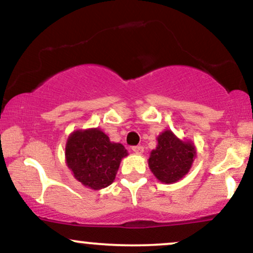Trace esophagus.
Listing matches in <instances>:
<instances>
[{
	"instance_id": "obj_1",
	"label": "esophagus",
	"mask_w": 253,
	"mask_h": 253,
	"mask_svg": "<svg viewBox=\"0 0 253 253\" xmlns=\"http://www.w3.org/2000/svg\"><path fill=\"white\" fill-rule=\"evenodd\" d=\"M132 151H133V152L138 153V155H140V153H143L144 147L141 146V145H136V146H133L132 147Z\"/></svg>"
}]
</instances>
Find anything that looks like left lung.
<instances>
[{
    "mask_svg": "<svg viewBox=\"0 0 253 253\" xmlns=\"http://www.w3.org/2000/svg\"><path fill=\"white\" fill-rule=\"evenodd\" d=\"M195 156L191 143L181 141L171 130L158 136V146L151 152L149 167L157 178L163 183H173L188 173Z\"/></svg>",
    "mask_w": 253,
    "mask_h": 253,
    "instance_id": "left-lung-1",
    "label": "left lung"
}]
</instances>
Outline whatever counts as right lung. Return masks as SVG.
Segmentation results:
<instances>
[{
  "label": "right lung",
  "mask_w": 253,
  "mask_h": 253,
  "mask_svg": "<svg viewBox=\"0 0 253 253\" xmlns=\"http://www.w3.org/2000/svg\"><path fill=\"white\" fill-rule=\"evenodd\" d=\"M66 163L74 176L91 189L112 184L127 151L121 144L110 143L102 130H76L69 136L65 147Z\"/></svg>",
  "instance_id": "add662e5"
}]
</instances>
